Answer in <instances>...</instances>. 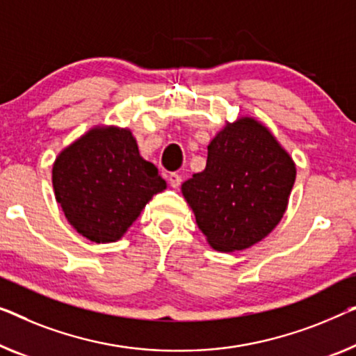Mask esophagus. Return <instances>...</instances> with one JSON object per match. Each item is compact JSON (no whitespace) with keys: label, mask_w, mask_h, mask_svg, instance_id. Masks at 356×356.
I'll return each mask as SVG.
<instances>
[{"label":"esophagus","mask_w":356,"mask_h":356,"mask_svg":"<svg viewBox=\"0 0 356 356\" xmlns=\"http://www.w3.org/2000/svg\"><path fill=\"white\" fill-rule=\"evenodd\" d=\"M181 181H183V179H181V177H179L178 173H170V177H168L170 186L177 189V188H179V184H181Z\"/></svg>","instance_id":"obj_1"}]
</instances>
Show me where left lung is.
Returning a JSON list of instances; mask_svg holds the SVG:
<instances>
[{
    "label": "left lung",
    "instance_id": "obj_1",
    "mask_svg": "<svg viewBox=\"0 0 356 356\" xmlns=\"http://www.w3.org/2000/svg\"><path fill=\"white\" fill-rule=\"evenodd\" d=\"M207 149L205 170L184 181L181 193L215 250H244L281 221L296 163L252 117L226 123Z\"/></svg>",
    "mask_w": 356,
    "mask_h": 356
}]
</instances>
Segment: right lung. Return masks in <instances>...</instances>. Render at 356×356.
<instances>
[{"instance_id": "add662e5", "label": "right lung", "mask_w": 356, "mask_h": 356, "mask_svg": "<svg viewBox=\"0 0 356 356\" xmlns=\"http://www.w3.org/2000/svg\"><path fill=\"white\" fill-rule=\"evenodd\" d=\"M53 188L69 223L104 244L120 239L167 183L140 156L130 130L96 127L56 159Z\"/></svg>"}]
</instances>
